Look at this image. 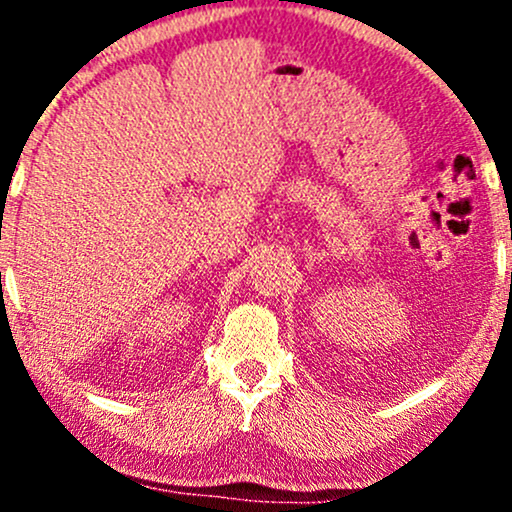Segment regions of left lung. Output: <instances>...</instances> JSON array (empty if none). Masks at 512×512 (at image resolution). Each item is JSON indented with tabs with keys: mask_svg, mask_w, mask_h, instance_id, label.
<instances>
[{
	"mask_svg": "<svg viewBox=\"0 0 512 512\" xmlns=\"http://www.w3.org/2000/svg\"><path fill=\"white\" fill-rule=\"evenodd\" d=\"M510 284H512V274H510Z\"/></svg>",
	"mask_w": 512,
	"mask_h": 512,
	"instance_id": "8db88e82",
	"label": "left lung"
}]
</instances>
